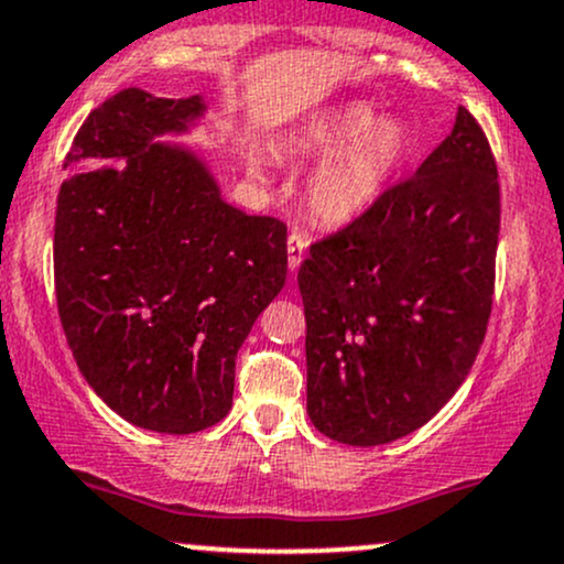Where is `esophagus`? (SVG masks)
<instances>
[{"instance_id": "esophagus-1", "label": "esophagus", "mask_w": 564, "mask_h": 564, "mask_svg": "<svg viewBox=\"0 0 564 564\" xmlns=\"http://www.w3.org/2000/svg\"><path fill=\"white\" fill-rule=\"evenodd\" d=\"M304 249H307V238L300 230L289 232V270H296L304 260Z\"/></svg>"}]
</instances>
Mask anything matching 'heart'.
<instances>
[{"mask_svg": "<svg viewBox=\"0 0 564 564\" xmlns=\"http://www.w3.org/2000/svg\"><path fill=\"white\" fill-rule=\"evenodd\" d=\"M304 151L328 153L307 183L310 215L326 225L364 217L384 196L392 177L411 156V132L400 121H379L366 106H347L313 121L296 138ZM260 170L262 156H254Z\"/></svg>", "mask_w": 564, "mask_h": 564, "instance_id": "heart-1", "label": "heart"}]
</instances>
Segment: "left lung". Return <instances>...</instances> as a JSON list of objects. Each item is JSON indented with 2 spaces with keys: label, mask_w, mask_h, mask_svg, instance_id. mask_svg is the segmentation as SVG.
Listing matches in <instances>:
<instances>
[{
  "label": "left lung",
  "mask_w": 564,
  "mask_h": 564,
  "mask_svg": "<svg viewBox=\"0 0 564 564\" xmlns=\"http://www.w3.org/2000/svg\"><path fill=\"white\" fill-rule=\"evenodd\" d=\"M501 185L467 108L413 177L364 217L310 243L307 413L336 443L381 445L419 430L467 379L496 289Z\"/></svg>",
  "instance_id": "left-lung-1"
}]
</instances>
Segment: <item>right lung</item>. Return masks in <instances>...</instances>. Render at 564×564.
I'll list each match as a JSON object with an SVG mask.
<instances>
[{"instance_id": "obj_1", "label": "right lung", "mask_w": 564, "mask_h": 564, "mask_svg": "<svg viewBox=\"0 0 564 564\" xmlns=\"http://www.w3.org/2000/svg\"><path fill=\"white\" fill-rule=\"evenodd\" d=\"M204 111L121 89L79 127L57 193L55 296L76 366L134 426L193 435L232 405L236 355L286 283V225L219 198L193 153L156 145Z\"/></svg>"}]
</instances>
